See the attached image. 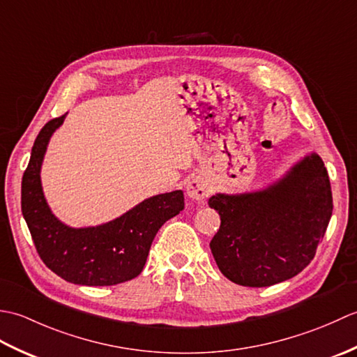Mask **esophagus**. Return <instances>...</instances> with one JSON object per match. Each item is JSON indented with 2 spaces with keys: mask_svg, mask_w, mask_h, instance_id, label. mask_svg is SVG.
<instances>
[{
  "mask_svg": "<svg viewBox=\"0 0 357 357\" xmlns=\"http://www.w3.org/2000/svg\"><path fill=\"white\" fill-rule=\"evenodd\" d=\"M185 193H187L188 198H192L195 201H202L210 195V187L204 179L193 178L187 183Z\"/></svg>",
  "mask_w": 357,
  "mask_h": 357,
  "instance_id": "34e87169",
  "label": "esophagus"
}]
</instances>
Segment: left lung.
<instances>
[{
    "label": "left lung",
    "instance_id": "left-lung-1",
    "mask_svg": "<svg viewBox=\"0 0 357 357\" xmlns=\"http://www.w3.org/2000/svg\"><path fill=\"white\" fill-rule=\"evenodd\" d=\"M208 206L221 216L210 248L222 275L238 285L270 287L312 262L333 196L321 156L310 153L261 190L216 193Z\"/></svg>",
    "mask_w": 357,
    "mask_h": 357
}]
</instances>
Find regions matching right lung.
<instances>
[{
  "instance_id": "1",
  "label": "right lung",
  "mask_w": 357,
  "mask_h": 357,
  "mask_svg": "<svg viewBox=\"0 0 357 357\" xmlns=\"http://www.w3.org/2000/svg\"><path fill=\"white\" fill-rule=\"evenodd\" d=\"M64 118L49 121L36 136L22 174V216L43 262L67 282L89 287L127 282L142 271L158 230L184 208V193L174 190L151 196L101 225H66L52 213L41 185L45 150Z\"/></svg>"
}]
</instances>
